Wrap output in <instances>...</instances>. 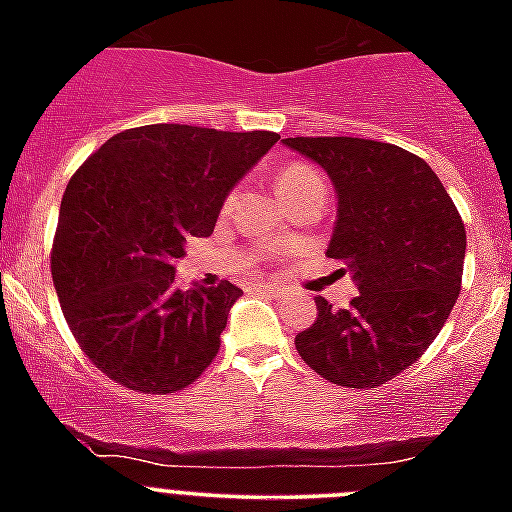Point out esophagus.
Masks as SVG:
<instances>
[{"label": "esophagus", "instance_id": "34e87169", "mask_svg": "<svg viewBox=\"0 0 512 512\" xmlns=\"http://www.w3.org/2000/svg\"><path fill=\"white\" fill-rule=\"evenodd\" d=\"M259 292H266L271 297H287V289L279 287V284H259Z\"/></svg>", "mask_w": 512, "mask_h": 512}]
</instances>
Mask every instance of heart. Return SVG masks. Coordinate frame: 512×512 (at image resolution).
Here are the masks:
<instances>
[{"label": "heart", "mask_w": 512, "mask_h": 512, "mask_svg": "<svg viewBox=\"0 0 512 512\" xmlns=\"http://www.w3.org/2000/svg\"><path fill=\"white\" fill-rule=\"evenodd\" d=\"M318 179H320V174L315 169H310V166L289 164L277 174V189L282 197H287V194H292L295 189L305 187V184H310V182H318ZM228 205H230V200H228Z\"/></svg>", "instance_id": "obj_1"}]
</instances>
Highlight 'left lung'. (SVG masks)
<instances>
[{
    "instance_id": "obj_1",
    "label": "left lung",
    "mask_w": 512,
    "mask_h": 512,
    "mask_svg": "<svg viewBox=\"0 0 512 512\" xmlns=\"http://www.w3.org/2000/svg\"><path fill=\"white\" fill-rule=\"evenodd\" d=\"M323 166L338 194L328 256L354 271L346 310L318 297V320L297 333L310 369L372 390L423 356L461 292L467 230L423 158L366 138H287Z\"/></svg>"
}]
</instances>
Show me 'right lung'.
<instances>
[{"label":"right lung","mask_w":512,"mask_h":512,"mask_svg":"<svg viewBox=\"0 0 512 512\" xmlns=\"http://www.w3.org/2000/svg\"><path fill=\"white\" fill-rule=\"evenodd\" d=\"M279 140L143 125L112 135L63 192L51 274L63 318L97 369L143 395L184 390L220 351L241 289H179L174 261L207 238L225 197Z\"/></svg>","instance_id":"right-lung-1"}]
</instances>
